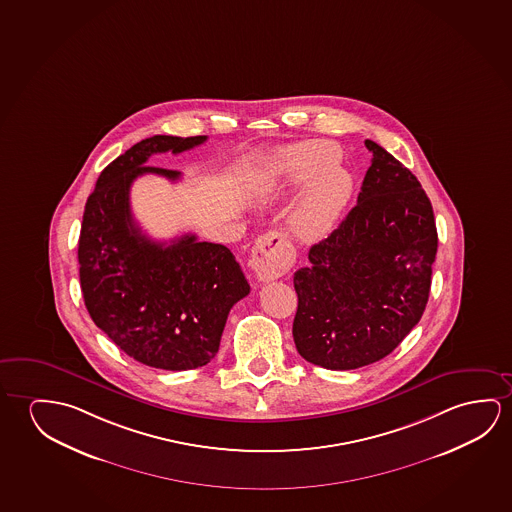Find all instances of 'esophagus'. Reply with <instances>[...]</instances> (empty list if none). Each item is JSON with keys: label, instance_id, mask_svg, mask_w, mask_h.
<instances>
[{"label": "esophagus", "instance_id": "34e87169", "mask_svg": "<svg viewBox=\"0 0 512 512\" xmlns=\"http://www.w3.org/2000/svg\"><path fill=\"white\" fill-rule=\"evenodd\" d=\"M296 253L278 232H268L257 239L252 250V268L260 282H273L291 269Z\"/></svg>", "mask_w": 512, "mask_h": 512}]
</instances>
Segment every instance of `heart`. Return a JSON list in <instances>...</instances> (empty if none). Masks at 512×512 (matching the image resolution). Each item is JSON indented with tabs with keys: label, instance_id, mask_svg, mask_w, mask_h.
Wrapping results in <instances>:
<instances>
[{
	"label": "heart",
	"instance_id": "b5f03b06",
	"mask_svg": "<svg viewBox=\"0 0 512 512\" xmlns=\"http://www.w3.org/2000/svg\"><path fill=\"white\" fill-rule=\"evenodd\" d=\"M340 150L330 142H301L280 156L278 166L289 191L305 184V193L289 214V230L301 243H315L337 225L354 193L351 172L337 163Z\"/></svg>",
	"mask_w": 512,
	"mask_h": 512
}]
</instances>
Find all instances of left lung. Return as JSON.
Segmentation results:
<instances>
[{
    "label": "left lung",
    "instance_id": "obj_1",
    "mask_svg": "<svg viewBox=\"0 0 512 512\" xmlns=\"http://www.w3.org/2000/svg\"><path fill=\"white\" fill-rule=\"evenodd\" d=\"M358 204L294 273L292 337L307 362L351 370L379 362L424 314L438 234L417 177L372 140Z\"/></svg>",
    "mask_w": 512,
    "mask_h": 512
}]
</instances>
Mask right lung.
<instances>
[{"label":"right lung","mask_w":512,"mask_h":512,"mask_svg":"<svg viewBox=\"0 0 512 512\" xmlns=\"http://www.w3.org/2000/svg\"><path fill=\"white\" fill-rule=\"evenodd\" d=\"M207 136L156 134L104 168L88 197L79 234V282L97 328L136 362L197 369L213 360L230 308L250 294L234 253L186 234L158 243L131 214L129 189L145 173L177 181L181 172L149 166L152 154H179Z\"/></svg>","instance_id":"right-lung-1"}]
</instances>
